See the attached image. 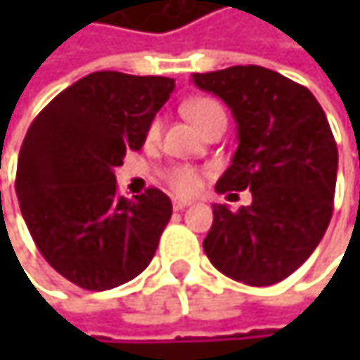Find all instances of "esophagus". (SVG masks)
I'll list each match as a JSON object with an SVG mask.
<instances>
[{
	"label": "esophagus",
	"mask_w": 360,
	"mask_h": 360,
	"mask_svg": "<svg viewBox=\"0 0 360 360\" xmlns=\"http://www.w3.org/2000/svg\"><path fill=\"white\" fill-rule=\"evenodd\" d=\"M191 204V200H185V198H173V208L175 210H183Z\"/></svg>",
	"instance_id": "esophagus-1"
}]
</instances>
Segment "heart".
Instances as JSON below:
<instances>
[{
    "label": "heart",
    "mask_w": 360,
    "mask_h": 360,
    "mask_svg": "<svg viewBox=\"0 0 360 360\" xmlns=\"http://www.w3.org/2000/svg\"><path fill=\"white\" fill-rule=\"evenodd\" d=\"M183 112H185V116H187L200 131H202L214 116L225 114L223 108L219 106V102H214V100H210V98H193V100L185 102V104H183ZM160 127H162L160 118H152V122L148 124L146 137H148L150 141L158 139ZM167 181H169V185H171L175 191H179V193H191V191H195L198 185H200V175H198V171L191 169V167H175V169H171V171L167 173Z\"/></svg>",
    "instance_id": "obj_1"
}]
</instances>
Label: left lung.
Returning <instances> with one entry per match:
<instances>
[{"label": "left lung", "mask_w": 360, "mask_h": 360, "mask_svg": "<svg viewBox=\"0 0 360 360\" xmlns=\"http://www.w3.org/2000/svg\"><path fill=\"white\" fill-rule=\"evenodd\" d=\"M238 122V150L219 193L252 191L250 206H212L204 240L210 262L248 285H273L319 246L333 212L338 146L315 96L262 66L191 75ZM233 195V193H229Z\"/></svg>", "instance_id": "obj_1"}]
</instances>
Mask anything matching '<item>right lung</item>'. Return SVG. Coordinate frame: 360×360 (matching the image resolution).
Wrapping results in <instances>:
<instances>
[{
	"label": "right lung",
	"mask_w": 360,
	"mask_h": 360,
	"mask_svg": "<svg viewBox=\"0 0 360 360\" xmlns=\"http://www.w3.org/2000/svg\"><path fill=\"white\" fill-rule=\"evenodd\" d=\"M175 89L169 77L91 72L58 94L20 148L16 195L43 258L83 290L104 292L137 277L173 214L156 187L127 200L114 167L141 150L156 112Z\"/></svg>",
	"instance_id": "obj_1"
}]
</instances>
